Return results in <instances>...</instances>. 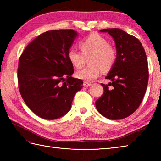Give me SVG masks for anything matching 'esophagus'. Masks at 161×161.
Wrapping results in <instances>:
<instances>
[{"mask_svg":"<svg viewBox=\"0 0 161 161\" xmlns=\"http://www.w3.org/2000/svg\"><path fill=\"white\" fill-rule=\"evenodd\" d=\"M91 82H88V81H84V87H88V86H91Z\"/></svg>","mask_w":161,"mask_h":161,"instance_id":"1","label":"esophagus"}]
</instances>
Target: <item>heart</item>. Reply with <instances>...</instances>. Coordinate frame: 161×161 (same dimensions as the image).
<instances>
[{"label": "heart", "mask_w": 161, "mask_h": 161, "mask_svg": "<svg viewBox=\"0 0 161 161\" xmlns=\"http://www.w3.org/2000/svg\"><path fill=\"white\" fill-rule=\"evenodd\" d=\"M81 52L73 49L68 50L67 57L69 62L75 68L82 67L86 58L89 57L91 65L77 71L75 75L80 80L92 81L102 75L103 70H111L117 59V51L108 43L104 37L97 33H91L79 43Z\"/></svg>", "instance_id": "1"}]
</instances>
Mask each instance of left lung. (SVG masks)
<instances>
[{
	"label": "left lung",
	"mask_w": 161,
	"mask_h": 161,
	"mask_svg": "<svg viewBox=\"0 0 161 161\" xmlns=\"http://www.w3.org/2000/svg\"><path fill=\"white\" fill-rule=\"evenodd\" d=\"M100 31L114 38L117 59L105 77L111 82L101 84L104 93L95 107L105 118L120 119L131 115L144 97L149 80L147 59L142 43L135 36L118 28ZM110 84L112 87L108 89Z\"/></svg>",
	"instance_id": "left-lung-1"
}]
</instances>
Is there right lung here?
I'll return each instance as SVG.
<instances>
[{"instance_id":"add662e5","label":"right lung","mask_w":161,"mask_h":161,"mask_svg":"<svg viewBox=\"0 0 161 161\" xmlns=\"http://www.w3.org/2000/svg\"><path fill=\"white\" fill-rule=\"evenodd\" d=\"M77 32L49 30L30 43L19 61V91L26 105L39 117L54 119L70 110L83 81L73 78L67 54Z\"/></svg>"}]
</instances>
